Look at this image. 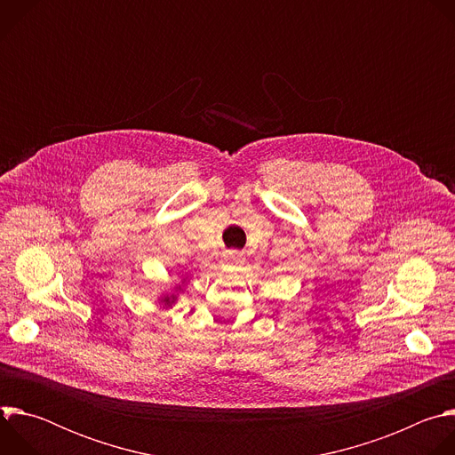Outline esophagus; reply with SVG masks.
<instances>
[{
    "label": "esophagus",
    "mask_w": 455,
    "mask_h": 455,
    "mask_svg": "<svg viewBox=\"0 0 455 455\" xmlns=\"http://www.w3.org/2000/svg\"><path fill=\"white\" fill-rule=\"evenodd\" d=\"M241 259V253L237 251V250H230V251H227L225 255H223V263L225 265H232V263H237Z\"/></svg>",
    "instance_id": "34e87169"
}]
</instances>
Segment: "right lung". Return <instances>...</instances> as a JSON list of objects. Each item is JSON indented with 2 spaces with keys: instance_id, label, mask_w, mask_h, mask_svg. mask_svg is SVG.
<instances>
[{
  "instance_id": "obj_1",
  "label": "right lung",
  "mask_w": 455,
  "mask_h": 455,
  "mask_svg": "<svg viewBox=\"0 0 455 455\" xmlns=\"http://www.w3.org/2000/svg\"><path fill=\"white\" fill-rule=\"evenodd\" d=\"M164 302H165V304H172V302H174V297H165Z\"/></svg>"
}]
</instances>
